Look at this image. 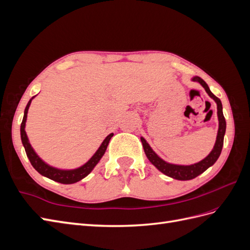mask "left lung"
Here are the masks:
<instances>
[{
  "label": "left lung",
  "instance_id": "8db88e82",
  "mask_svg": "<svg viewBox=\"0 0 250 250\" xmlns=\"http://www.w3.org/2000/svg\"><path fill=\"white\" fill-rule=\"evenodd\" d=\"M193 81L199 82L200 84L204 87V89L207 90V93L210 98H213L215 102L217 103V113H218V119H219V129H218V134H217V140L216 144L214 146V149L211 150V152L202 160L201 162L194 164L191 166H179V165H172L169 163H166L163 161L162 158L158 156L154 151L151 149L149 146V144L145 141L144 138H141L142 144H143V148L144 151L148 157V160L152 163L155 167L160 170L162 173H164L165 175H167L169 177H172L174 179H178V180H190L195 177H197L200 175L201 173H203L207 169H208L210 166H213L216 161L218 160V157L220 156V153L222 151L223 147V140H224V134H225V129H226V122L223 116V111H222V103L219 98H217L213 93L209 90V87L203 79L200 77H194Z\"/></svg>",
  "mask_w": 250,
  "mask_h": 250
}]
</instances>
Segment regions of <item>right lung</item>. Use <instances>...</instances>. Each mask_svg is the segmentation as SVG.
Segmentation results:
<instances>
[{
  "mask_svg": "<svg viewBox=\"0 0 250 250\" xmlns=\"http://www.w3.org/2000/svg\"><path fill=\"white\" fill-rule=\"evenodd\" d=\"M34 97H32V99ZM32 99H30V101L28 102L27 106L25 108L24 118H22V122L21 124V138L22 145H24V147H25L26 154L29 158L30 163H31V165L33 166V168L40 174H42V175L46 176L54 181H57V183L63 184V185L75 184V183H77V181L81 180L82 178L87 176L88 174L92 172V170L95 168V166L99 163L101 157L105 153V151H106V148L108 146V143H109L110 139L112 138L113 133H110L109 135H107L106 138H105V140L101 144L99 149L96 151V153L92 156V158H90V160L86 164L83 165L82 167H80L78 169H75V170H59L56 168H53V167H51V166L47 165L46 163H43L40 158V156L35 153V151L33 150L31 145H30L26 131H25L27 113H28V109H29L30 104H31Z\"/></svg>",
  "mask_w": 250,
  "mask_h": 250,
  "instance_id": "obj_1",
  "label": "right lung"
}]
</instances>
